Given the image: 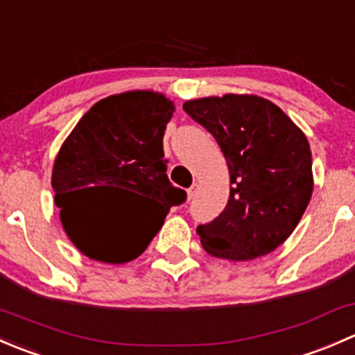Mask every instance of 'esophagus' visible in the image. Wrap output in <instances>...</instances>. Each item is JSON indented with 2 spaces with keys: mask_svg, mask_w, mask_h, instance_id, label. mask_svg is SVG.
I'll use <instances>...</instances> for the list:
<instances>
[{
  "mask_svg": "<svg viewBox=\"0 0 355 355\" xmlns=\"http://www.w3.org/2000/svg\"><path fill=\"white\" fill-rule=\"evenodd\" d=\"M198 192H199V184H192L191 187L187 189V198L189 199L196 198V196H198Z\"/></svg>",
  "mask_w": 355,
  "mask_h": 355,
  "instance_id": "1",
  "label": "esophagus"
}]
</instances>
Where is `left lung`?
I'll list each match as a JSON object with an SVG mask.
<instances>
[{
  "instance_id": "8db88e82",
  "label": "left lung",
  "mask_w": 355,
  "mask_h": 355,
  "mask_svg": "<svg viewBox=\"0 0 355 355\" xmlns=\"http://www.w3.org/2000/svg\"><path fill=\"white\" fill-rule=\"evenodd\" d=\"M184 110L213 134L230 171L227 207L198 227L204 250L228 261L273 252L295 230L313 196L306 134L275 103L254 94L191 99Z\"/></svg>"
}]
</instances>
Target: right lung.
Masks as SVG:
<instances>
[{
	"label": "right lung",
	"mask_w": 355,
	"mask_h": 355,
	"mask_svg": "<svg viewBox=\"0 0 355 355\" xmlns=\"http://www.w3.org/2000/svg\"><path fill=\"white\" fill-rule=\"evenodd\" d=\"M175 105L155 91H127L96 103L65 139L53 164L60 221L84 256L123 264L141 256L185 191L166 177L163 135ZM106 190L141 195L146 206L105 215Z\"/></svg>",
	"instance_id": "obj_1"
}]
</instances>
